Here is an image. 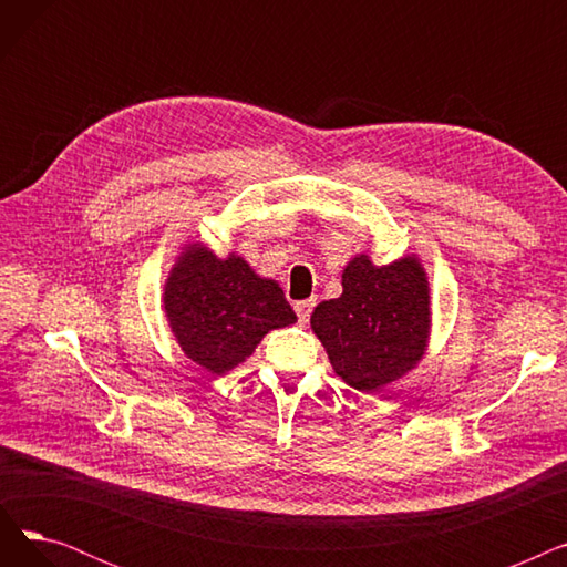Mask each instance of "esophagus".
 I'll return each mask as SVG.
<instances>
[{"label": "esophagus", "instance_id": "34e87169", "mask_svg": "<svg viewBox=\"0 0 567 567\" xmlns=\"http://www.w3.org/2000/svg\"><path fill=\"white\" fill-rule=\"evenodd\" d=\"M315 306H317V301H315V299H308V301H299V303H296L293 310H296V315H299L301 321H308Z\"/></svg>", "mask_w": 567, "mask_h": 567}]
</instances>
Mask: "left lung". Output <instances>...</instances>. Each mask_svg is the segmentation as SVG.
<instances>
[{
  "label": "left lung",
  "mask_w": 567,
  "mask_h": 567,
  "mask_svg": "<svg viewBox=\"0 0 567 567\" xmlns=\"http://www.w3.org/2000/svg\"><path fill=\"white\" fill-rule=\"evenodd\" d=\"M312 331L351 389L374 393L423 359L430 333V287L421 261L404 257L374 266L353 257L340 299L315 308Z\"/></svg>",
  "instance_id": "1"
}]
</instances>
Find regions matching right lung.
<instances>
[{"mask_svg": "<svg viewBox=\"0 0 567 567\" xmlns=\"http://www.w3.org/2000/svg\"><path fill=\"white\" fill-rule=\"evenodd\" d=\"M172 333L190 361L214 374L244 363L259 340L296 321L276 280L259 278L248 261L190 246L165 285Z\"/></svg>", "mask_w": 567, "mask_h": 567, "instance_id": "add662e5", "label": "right lung"}]
</instances>
